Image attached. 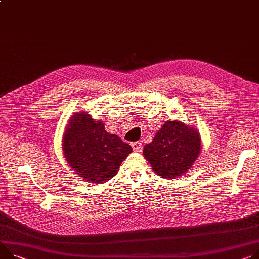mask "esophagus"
Returning <instances> with one entry per match:
<instances>
[{
	"instance_id": "esophagus-1",
	"label": "esophagus",
	"mask_w": 259,
	"mask_h": 259,
	"mask_svg": "<svg viewBox=\"0 0 259 259\" xmlns=\"http://www.w3.org/2000/svg\"><path fill=\"white\" fill-rule=\"evenodd\" d=\"M132 147H133V149H134L135 151H141V150H142V143L139 142V141L133 142V143H132Z\"/></svg>"
}]
</instances>
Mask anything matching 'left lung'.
Returning <instances> with one entry per match:
<instances>
[{
  "instance_id": "left-lung-1",
  "label": "left lung",
  "mask_w": 259,
  "mask_h": 259,
  "mask_svg": "<svg viewBox=\"0 0 259 259\" xmlns=\"http://www.w3.org/2000/svg\"><path fill=\"white\" fill-rule=\"evenodd\" d=\"M201 139L193 127L180 121H167L153 141L144 146L143 154L153 171L165 178L184 175L200 153Z\"/></svg>"
}]
</instances>
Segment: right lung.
I'll use <instances>...</instances> for the list:
<instances>
[{
	"instance_id": "add662e5",
	"label": "right lung",
	"mask_w": 259,
	"mask_h": 259,
	"mask_svg": "<svg viewBox=\"0 0 259 259\" xmlns=\"http://www.w3.org/2000/svg\"><path fill=\"white\" fill-rule=\"evenodd\" d=\"M63 151L67 163L88 183L102 184L115 176L133 151L127 143L105 130L87 113H75L66 127Z\"/></svg>"
}]
</instances>
